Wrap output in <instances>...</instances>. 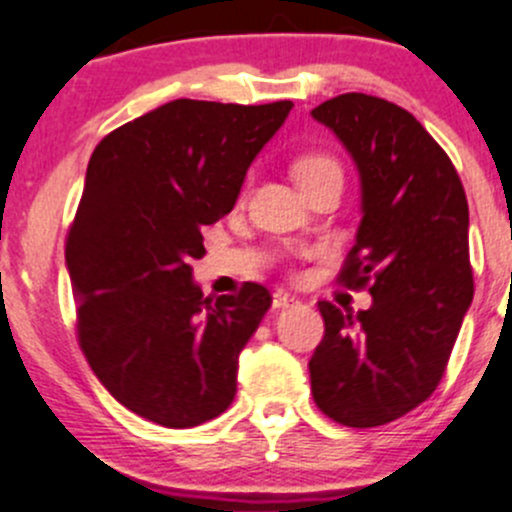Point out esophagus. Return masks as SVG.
<instances>
[{"label":"esophagus","mask_w":512,"mask_h":512,"mask_svg":"<svg viewBox=\"0 0 512 512\" xmlns=\"http://www.w3.org/2000/svg\"><path fill=\"white\" fill-rule=\"evenodd\" d=\"M294 304H297V297H292V294H287V292H275V294H272V307H275V309L294 307Z\"/></svg>","instance_id":"obj_1"}]
</instances>
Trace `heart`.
<instances>
[{"instance_id":"obj_1","label":"heart","mask_w":512,"mask_h":512,"mask_svg":"<svg viewBox=\"0 0 512 512\" xmlns=\"http://www.w3.org/2000/svg\"><path fill=\"white\" fill-rule=\"evenodd\" d=\"M294 178H297L299 188L304 190L319 180L342 178V165L329 153H304L302 158L294 160Z\"/></svg>"}]
</instances>
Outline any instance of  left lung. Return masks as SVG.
<instances>
[{"instance_id": "left-lung-1", "label": "left lung", "mask_w": 512, "mask_h": 512, "mask_svg": "<svg viewBox=\"0 0 512 512\" xmlns=\"http://www.w3.org/2000/svg\"><path fill=\"white\" fill-rule=\"evenodd\" d=\"M312 116L361 175L364 218L337 282L374 297L356 314L319 302L312 396L342 426H384L441 384L473 299L466 190L446 151L396 103L342 94Z\"/></svg>"}]
</instances>
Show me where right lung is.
I'll list each match as a JSON object with an SVG mask.
<instances>
[{"instance_id": "right-lung-1", "label": "right lung", "mask_w": 512, "mask_h": 512, "mask_svg": "<svg viewBox=\"0 0 512 512\" xmlns=\"http://www.w3.org/2000/svg\"><path fill=\"white\" fill-rule=\"evenodd\" d=\"M292 101L178 98L108 133L91 153L66 235L76 337L118 404L165 428L220 416L237 356L272 304L270 289L203 297L190 262L203 227L225 218L252 158Z\"/></svg>"}]
</instances>
